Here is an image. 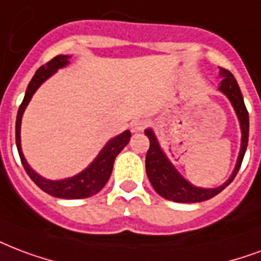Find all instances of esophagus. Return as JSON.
Here are the masks:
<instances>
[{
    "instance_id": "esophagus-1",
    "label": "esophagus",
    "mask_w": 261,
    "mask_h": 261,
    "mask_svg": "<svg viewBox=\"0 0 261 261\" xmlns=\"http://www.w3.org/2000/svg\"><path fill=\"white\" fill-rule=\"evenodd\" d=\"M149 122L146 119H135L131 122V131L133 133H139V131H144L148 127Z\"/></svg>"
}]
</instances>
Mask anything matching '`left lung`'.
I'll list each match as a JSON object with an SVG mask.
<instances>
[{"instance_id":"left-lung-1","label":"left lung","mask_w":261,"mask_h":261,"mask_svg":"<svg viewBox=\"0 0 261 261\" xmlns=\"http://www.w3.org/2000/svg\"><path fill=\"white\" fill-rule=\"evenodd\" d=\"M220 76L223 77V81L220 82L219 90L230 99L237 116H238V120H240V126H241V150L238 154L236 168L232 171L231 176L219 188L202 189L193 186L189 180H186L179 174L176 168L172 166V163L167 159L157 142L156 135L153 134L150 128H148V130H145V134L150 141V146H149L146 160H145L146 174H148L153 189L167 200L175 202H201L210 200L219 194L223 189L227 188L232 182V179L236 178L237 172L240 171V167H241L244 156H245L246 146H248V138H249V113L246 111L244 97H242L241 90H240V86H238L234 75L228 69L220 68Z\"/></svg>"}]
</instances>
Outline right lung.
<instances>
[{
  "label": "right lung",
  "mask_w": 261,
  "mask_h": 261,
  "mask_svg": "<svg viewBox=\"0 0 261 261\" xmlns=\"http://www.w3.org/2000/svg\"><path fill=\"white\" fill-rule=\"evenodd\" d=\"M68 59L69 56L64 55H59L53 57L50 61H47L46 64L38 68V71L31 79V82L29 83L27 90H25L24 99L20 104L19 111H17V117H16V146H17L20 160H21V164L24 167L25 172H27L30 178L33 179V182L37 185L38 188L47 193V194H50V196L57 197V198L76 200V198H86V197L94 196L104 188L105 184L108 182L109 176L112 174L115 159H116L119 153L122 152L123 148L128 144L131 133L126 130L124 133L111 139L108 144L102 148V150L98 153V156L95 157L94 162L91 163L86 170H83L81 174L75 175L72 178L61 179V180H49V179H45L41 175H38L29 166V163L25 162L24 154L21 152V145H20L21 116H23L25 107L29 105L30 99H31L34 93L37 91L38 87L41 86L47 77L51 76L57 69L63 68V67L68 64Z\"/></svg>",
  "instance_id": "add662e5"
}]
</instances>
